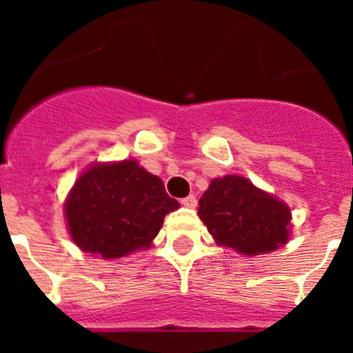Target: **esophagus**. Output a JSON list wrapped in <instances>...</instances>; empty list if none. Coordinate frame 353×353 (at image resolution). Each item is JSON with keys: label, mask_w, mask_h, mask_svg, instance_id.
<instances>
[{"label": "esophagus", "mask_w": 353, "mask_h": 353, "mask_svg": "<svg viewBox=\"0 0 353 353\" xmlns=\"http://www.w3.org/2000/svg\"><path fill=\"white\" fill-rule=\"evenodd\" d=\"M180 203L183 205V207H189V208H194L196 205H198V199H196V196H187V198H182L180 199Z\"/></svg>", "instance_id": "1"}]
</instances>
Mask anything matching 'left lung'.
I'll return each mask as SVG.
<instances>
[{
	"label": "left lung",
	"instance_id": "obj_1",
	"mask_svg": "<svg viewBox=\"0 0 353 353\" xmlns=\"http://www.w3.org/2000/svg\"><path fill=\"white\" fill-rule=\"evenodd\" d=\"M198 215L217 244L248 256L286 244L292 217L285 203L235 174L212 180Z\"/></svg>",
	"mask_w": 353,
	"mask_h": 353
}]
</instances>
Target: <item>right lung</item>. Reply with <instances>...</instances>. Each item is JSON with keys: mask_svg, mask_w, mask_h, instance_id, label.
I'll return each instance as SVG.
<instances>
[{"mask_svg": "<svg viewBox=\"0 0 353 353\" xmlns=\"http://www.w3.org/2000/svg\"><path fill=\"white\" fill-rule=\"evenodd\" d=\"M180 205L159 176L136 161L95 164L81 174L65 203L68 232L84 252L121 258L148 248L168 212Z\"/></svg>", "mask_w": 353, "mask_h": 353, "instance_id": "1", "label": "right lung"}]
</instances>
